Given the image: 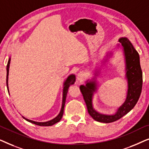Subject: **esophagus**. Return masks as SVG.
I'll list each match as a JSON object with an SVG mask.
<instances>
[{"label": "esophagus", "mask_w": 149, "mask_h": 149, "mask_svg": "<svg viewBox=\"0 0 149 149\" xmlns=\"http://www.w3.org/2000/svg\"><path fill=\"white\" fill-rule=\"evenodd\" d=\"M84 77H85L84 73L82 72H79L78 74H77V79L79 81H82L83 80V79H84Z\"/></svg>", "instance_id": "obj_1"}]
</instances>
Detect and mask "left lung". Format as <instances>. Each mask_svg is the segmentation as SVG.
Listing matches in <instances>:
<instances>
[{
	"instance_id": "obj_1",
	"label": "left lung",
	"mask_w": 149,
	"mask_h": 149,
	"mask_svg": "<svg viewBox=\"0 0 149 149\" xmlns=\"http://www.w3.org/2000/svg\"><path fill=\"white\" fill-rule=\"evenodd\" d=\"M119 42L117 47H119L121 45L125 60L127 91L125 102L118 108L116 113L113 115H105L95 111L93 107V96L97 89V83L95 79L100 72L98 69L95 70V76L91 80H87L85 85H82L80 86V90L87 105L89 114L93 119L101 123H112L127 114L135 107L142 91V72L140 64L139 54L127 37L120 38ZM110 55H112L111 53H110L109 56ZM108 57L109 54H107L104 62H107Z\"/></svg>"
}]
</instances>
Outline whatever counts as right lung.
I'll return each instance as SVG.
<instances>
[{
    "mask_svg": "<svg viewBox=\"0 0 149 149\" xmlns=\"http://www.w3.org/2000/svg\"><path fill=\"white\" fill-rule=\"evenodd\" d=\"M10 62H11V58H9V61H8L7 65V90L8 92L9 93V87H8V79H9V66H10ZM75 80H76V77H75L74 74H70L67 77L66 80L64 82V85H63V91H62V108H61L60 113L58 114V115L56 116L54 119H53L50 121H45V122H37L32 121V120H30L28 119H26V117H24L22 116V117L24 118V119L26 120V121L30 122V123H32L33 124H35V125H40V126H51L54 125L56 123H58L62 119L63 113H64V105H65V102H66V95L67 93H68V90L69 87L71 85H73L75 82Z\"/></svg>",
    "mask_w": 149,
    "mask_h": 149,
    "instance_id": "right-lung-1",
    "label": "right lung"
}]
</instances>
